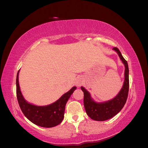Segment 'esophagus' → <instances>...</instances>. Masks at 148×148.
<instances>
[{"instance_id":"1","label":"esophagus","mask_w":148,"mask_h":148,"mask_svg":"<svg viewBox=\"0 0 148 148\" xmlns=\"http://www.w3.org/2000/svg\"><path fill=\"white\" fill-rule=\"evenodd\" d=\"M77 85L78 86H80V84H81V80H80V78H78L77 79Z\"/></svg>"}]
</instances>
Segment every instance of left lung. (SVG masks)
Returning a JSON list of instances; mask_svg holds the SVG:
<instances>
[{"mask_svg":"<svg viewBox=\"0 0 148 148\" xmlns=\"http://www.w3.org/2000/svg\"><path fill=\"white\" fill-rule=\"evenodd\" d=\"M124 63L125 66L124 84L119 94L114 99L103 103H96L91 98L89 92L81 87L84 92V105L86 112L90 118L95 121H103L112 118L119 113L126 103L129 91V70L128 62L123 57L121 53L117 47L113 48Z\"/></svg>","mask_w":148,"mask_h":148,"instance_id":"1","label":"left lung"}]
</instances>
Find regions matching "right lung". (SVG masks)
Wrapping results in <instances>:
<instances>
[{
    "label": "right lung",
    "mask_w": 148,
    "mask_h": 148,
    "mask_svg": "<svg viewBox=\"0 0 148 148\" xmlns=\"http://www.w3.org/2000/svg\"><path fill=\"white\" fill-rule=\"evenodd\" d=\"M18 73L16 76V96L19 106L25 116L34 124L45 128H51L59 125L64 119L65 106L72 93L76 89L73 87L58 100L47 106H36L27 102L21 93Z\"/></svg>",
    "instance_id": "add662e5"
}]
</instances>
